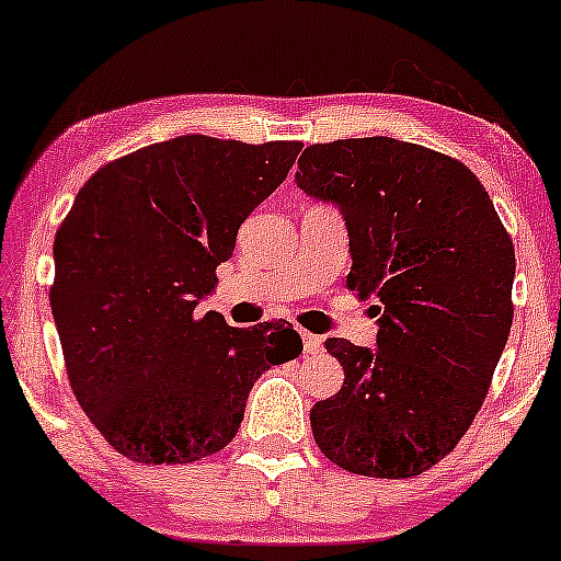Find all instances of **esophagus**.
I'll list each match as a JSON object with an SVG mask.
<instances>
[{
    "label": "esophagus",
    "mask_w": 561,
    "mask_h": 561,
    "mask_svg": "<svg viewBox=\"0 0 561 561\" xmlns=\"http://www.w3.org/2000/svg\"><path fill=\"white\" fill-rule=\"evenodd\" d=\"M302 351H306V356H317V353L324 351V340L319 334L302 332Z\"/></svg>",
    "instance_id": "obj_1"
}]
</instances>
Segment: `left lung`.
I'll use <instances>...</instances> for the list:
<instances>
[{
	"label": "left lung",
	"instance_id": "1",
	"mask_svg": "<svg viewBox=\"0 0 561 561\" xmlns=\"http://www.w3.org/2000/svg\"><path fill=\"white\" fill-rule=\"evenodd\" d=\"M295 182L337 205L347 289L377 298V347L327 351L345 382L313 403L327 459L366 478H414L465 437L512 330L514 244L459 160L390 137L311 145Z\"/></svg>",
	"mask_w": 561,
	"mask_h": 561
}]
</instances>
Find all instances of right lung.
<instances>
[{
    "label": "right lung",
    "instance_id": "1",
    "mask_svg": "<svg viewBox=\"0 0 561 561\" xmlns=\"http://www.w3.org/2000/svg\"><path fill=\"white\" fill-rule=\"evenodd\" d=\"M300 141L186 134L113 160L55 237L49 289L70 388L118 454L190 465L240 430L263 371L300 356L289 321L197 317L237 229L287 179Z\"/></svg>",
    "mask_w": 561,
    "mask_h": 561
}]
</instances>
